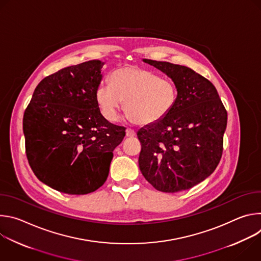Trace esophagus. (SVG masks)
Here are the masks:
<instances>
[{
    "label": "esophagus",
    "mask_w": 261,
    "mask_h": 261,
    "mask_svg": "<svg viewBox=\"0 0 261 261\" xmlns=\"http://www.w3.org/2000/svg\"><path fill=\"white\" fill-rule=\"evenodd\" d=\"M135 134H136L135 131L132 130V129H130V128H128V129L126 130V135H127V137H134Z\"/></svg>",
    "instance_id": "obj_1"
}]
</instances>
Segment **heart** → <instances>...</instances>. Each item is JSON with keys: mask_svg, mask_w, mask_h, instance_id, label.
I'll return each mask as SVG.
<instances>
[{"mask_svg": "<svg viewBox=\"0 0 261 261\" xmlns=\"http://www.w3.org/2000/svg\"><path fill=\"white\" fill-rule=\"evenodd\" d=\"M109 82L96 90L98 107L109 122L119 119L126 101L129 119L138 125H152L163 120L176 101V87L170 80L141 67L119 68L111 73Z\"/></svg>", "mask_w": 261, "mask_h": 261, "instance_id": "1", "label": "heart"}]
</instances>
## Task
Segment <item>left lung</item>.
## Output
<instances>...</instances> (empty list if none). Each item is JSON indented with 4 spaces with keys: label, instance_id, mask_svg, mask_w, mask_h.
Masks as SVG:
<instances>
[{
    "label": "left lung",
    "instance_id": "1",
    "mask_svg": "<svg viewBox=\"0 0 261 261\" xmlns=\"http://www.w3.org/2000/svg\"><path fill=\"white\" fill-rule=\"evenodd\" d=\"M143 61L172 80L177 97L163 120L137 132L140 171L158 191L188 190L210 176L221 160L227 111L214 85L194 70Z\"/></svg>",
    "mask_w": 261,
    "mask_h": 261
}]
</instances>
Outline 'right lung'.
<instances>
[{
	"label": "right lung",
	"mask_w": 261,
	"mask_h": 261,
	"mask_svg": "<svg viewBox=\"0 0 261 261\" xmlns=\"http://www.w3.org/2000/svg\"><path fill=\"white\" fill-rule=\"evenodd\" d=\"M93 60L59 70L36 87L22 128L29 164L42 182L71 195L105 182L126 128L109 123L96 101L103 67Z\"/></svg>",
	"instance_id": "add662e5"
}]
</instances>
